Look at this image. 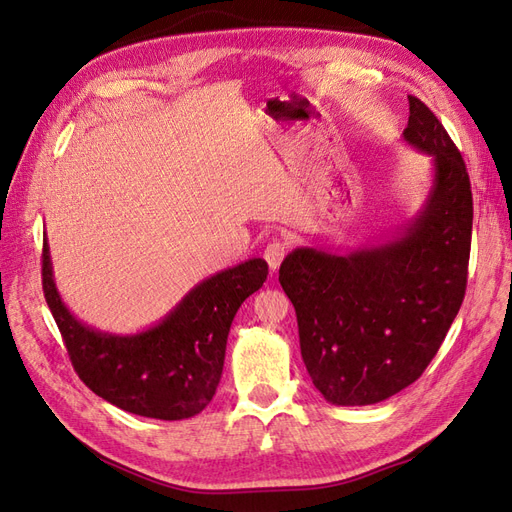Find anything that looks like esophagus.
Segmentation results:
<instances>
[{"mask_svg": "<svg viewBox=\"0 0 512 512\" xmlns=\"http://www.w3.org/2000/svg\"><path fill=\"white\" fill-rule=\"evenodd\" d=\"M286 254H288V243H286V241H280V239H273V241L265 247V260H267L269 269H271V271L280 269V265H282V260L286 258Z\"/></svg>", "mask_w": 512, "mask_h": 512, "instance_id": "34e87169", "label": "esophagus"}]
</instances>
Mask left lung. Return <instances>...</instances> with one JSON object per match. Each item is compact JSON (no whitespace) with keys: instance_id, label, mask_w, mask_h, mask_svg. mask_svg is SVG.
<instances>
[{"instance_id":"8db88e82","label":"left lung","mask_w":512,"mask_h":512,"mask_svg":"<svg viewBox=\"0 0 512 512\" xmlns=\"http://www.w3.org/2000/svg\"><path fill=\"white\" fill-rule=\"evenodd\" d=\"M408 102L404 141L433 164L423 209L393 239L346 254L297 247L280 267L307 374L335 406L378 404L421 378L466 294V162L438 117L418 98Z\"/></svg>"}]
</instances>
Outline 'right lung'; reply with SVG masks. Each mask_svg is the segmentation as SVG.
<instances>
[{"instance_id": "right-lung-1", "label": "right lung", "mask_w": 512, "mask_h": 512, "mask_svg": "<svg viewBox=\"0 0 512 512\" xmlns=\"http://www.w3.org/2000/svg\"><path fill=\"white\" fill-rule=\"evenodd\" d=\"M269 267L250 258L196 284L153 327L115 335L76 318L61 301L49 243L42 247V288L79 378L121 410L181 421L196 416L218 389L226 339L241 303L267 280Z\"/></svg>"}]
</instances>
